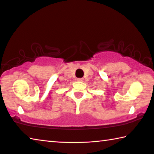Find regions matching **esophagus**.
<instances>
[{"instance_id": "1", "label": "esophagus", "mask_w": 154, "mask_h": 154, "mask_svg": "<svg viewBox=\"0 0 154 154\" xmlns=\"http://www.w3.org/2000/svg\"><path fill=\"white\" fill-rule=\"evenodd\" d=\"M77 80L79 81V82H83V78H78V79H77Z\"/></svg>"}]
</instances>
